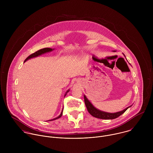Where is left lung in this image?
I'll return each mask as SVG.
<instances>
[{
	"mask_svg": "<svg viewBox=\"0 0 153 153\" xmlns=\"http://www.w3.org/2000/svg\"><path fill=\"white\" fill-rule=\"evenodd\" d=\"M114 52H115V51H114ZM124 55V56L126 57L125 55L123 54ZM84 101H85V104L86 105V107L87 108L88 111L89 112V113L92 115L93 117H95V118H100V119H103V120H112V119H115L116 118H118L119 116H120L121 115H122L123 113H124L126 110L128 109L129 107H131L130 106L127 108H126V109L117 112H114V113H109L107 112H104L102 111H101L100 109H98L96 108L92 104L91 102L89 101V100H88L87 97L84 95Z\"/></svg>",
	"mask_w": 153,
	"mask_h": 153,
	"instance_id": "8db88e82",
	"label": "left lung"
}]
</instances>
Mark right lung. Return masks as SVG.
Returning <instances> with one entry per match:
<instances>
[{
	"label": "right lung",
	"instance_id": "obj_1",
	"mask_svg": "<svg viewBox=\"0 0 153 153\" xmlns=\"http://www.w3.org/2000/svg\"><path fill=\"white\" fill-rule=\"evenodd\" d=\"M53 50H54V49L49 48H44V49H40V50H39V51H36V52H35V53L31 54L30 55H29V56L25 60L24 62H25L26 61H27V60H29V59H32V58H36V57L39 56H40V55H43L44 53H48V52H51V51H53ZM69 90H70L69 89H68V91L66 92L65 94V96H64V97H65L66 94L69 91ZM63 109H64V108H62V111H61V114H60L58 117H56V118H53V119H52V120H48V121H53V120H56V119L59 118L60 117H61V116L62 115V113H63Z\"/></svg>",
	"mask_w": 153,
	"mask_h": 153
}]
</instances>
